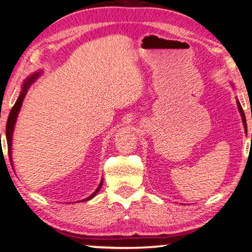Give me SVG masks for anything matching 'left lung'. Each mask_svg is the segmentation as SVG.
Masks as SVG:
<instances>
[{
	"instance_id": "8db88e82",
	"label": "left lung",
	"mask_w": 252,
	"mask_h": 252,
	"mask_svg": "<svg viewBox=\"0 0 252 252\" xmlns=\"http://www.w3.org/2000/svg\"><path fill=\"white\" fill-rule=\"evenodd\" d=\"M236 102H238V107H239V111H240V113H241V115H242V120H243V125H245V127H246V131H247V121H246V116H245V112H243V110H242V107H241V104L239 103V100H236Z\"/></svg>"
}]
</instances>
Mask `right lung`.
<instances>
[{
	"instance_id": "right-lung-1",
	"label": "right lung",
	"mask_w": 252,
	"mask_h": 252,
	"mask_svg": "<svg viewBox=\"0 0 252 252\" xmlns=\"http://www.w3.org/2000/svg\"><path fill=\"white\" fill-rule=\"evenodd\" d=\"M38 77V73L33 74V76L30 77L28 80H26V82L24 84V87H22V92L20 94V96L18 97L16 104L13 105L12 110H11L10 114H9V118H7V122H6V127H5V134H6V141H7V153H9V157H10V160H11V141H12V132H13V127H14V123H16V120H17V116L19 113V110H20L21 107V104H22V100H24L26 94H27V90L29 88V86L32 84L33 81H35V79ZM12 162V160H11ZM103 186V182H100L99 187L97 188V190L94 192L92 196L89 198L85 199V200H89V199H92L93 197L96 196V193L98 192L100 188Z\"/></svg>"
}]
</instances>
